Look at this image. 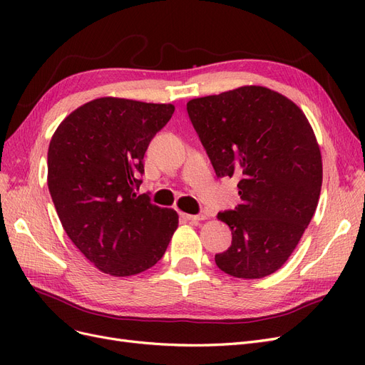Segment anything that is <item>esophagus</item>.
Masks as SVG:
<instances>
[{
    "instance_id": "obj_1",
    "label": "esophagus",
    "mask_w": 365,
    "mask_h": 365,
    "mask_svg": "<svg viewBox=\"0 0 365 365\" xmlns=\"http://www.w3.org/2000/svg\"><path fill=\"white\" fill-rule=\"evenodd\" d=\"M182 216H184L187 220H192V222H195V224L201 222V220L205 219V215H187V213H182Z\"/></svg>"
}]
</instances>
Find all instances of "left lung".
Here are the masks:
<instances>
[{
    "mask_svg": "<svg viewBox=\"0 0 365 365\" xmlns=\"http://www.w3.org/2000/svg\"><path fill=\"white\" fill-rule=\"evenodd\" d=\"M192 125L217 178L239 180L242 202L217 217L231 245L215 256L237 279H262L289 259L317 210L323 164L314 130L289 98L263 86L193 98Z\"/></svg>",
    "mask_w": 365,
    "mask_h": 365,
    "instance_id": "obj_1",
    "label": "left lung"
}]
</instances>
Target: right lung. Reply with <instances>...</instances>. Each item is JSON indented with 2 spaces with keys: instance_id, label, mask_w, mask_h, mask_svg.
Returning a JSON list of instances; mask_svg holds the SVG:
<instances>
[{
  "instance_id": "add662e5",
  "label": "right lung",
  "mask_w": 365,
  "mask_h": 365,
  "mask_svg": "<svg viewBox=\"0 0 365 365\" xmlns=\"http://www.w3.org/2000/svg\"><path fill=\"white\" fill-rule=\"evenodd\" d=\"M173 105L102 97L77 108L48 148V190L65 233L101 271L126 277L152 268L178 227L172 208L138 195L149 143Z\"/></svg>"
}]
</instances>
